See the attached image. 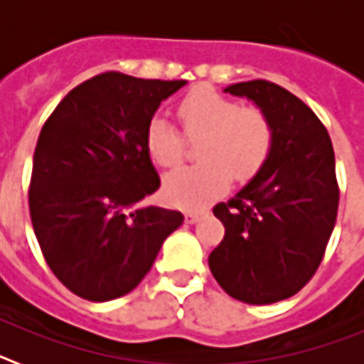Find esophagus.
I'll use <instances>...</instances> for the list:
<instances>
[{"label": "esophagus", "instance_id": "esophagus-1", "mask_svg": "<svg viewBox=\"0 0 364 364\" xmlns=\"http://www.w3.org/2000/svg\"><path fill=\"white\" fill-rule=\"evenodd\" d=\"M200 215L202 213H198V211H188V213H186V222H188V224H195V222L200 218Z\"/></svg>", "mask_w": 364, "mask_h": 364}]
</instances>
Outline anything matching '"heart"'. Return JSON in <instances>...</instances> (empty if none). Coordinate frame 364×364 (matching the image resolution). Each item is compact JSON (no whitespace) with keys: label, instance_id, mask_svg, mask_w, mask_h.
I'll return each mask as SVG.
<instances>
[{"label":"heart","instance_id":"b5f03b06","mask_svg":"<svg viewBox=\"0 0 364 364\" xmlns=\"http://www.w3.org/2000/svg\"><path fill=\"white\" fill-rule=\"evenodd\" d=\"M184 133L198 140L197 166L178 167L164 178V195L171 204L195 210L217 198L239 182L253 178L268 162L273 147V127L266 112L240 105L210 85H198L176 107ZM146 149L154 164L178 166L186 156V140L166 118L147 124Z\"/></svg>","mask_w":364,"mask_h":364}]
</instances>
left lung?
I'll use <instances>...</instances> for the list:
<instances>
[{"label": "left lung", "mask_w": 364, "mask_h": 364, "mask_svg": "<svg viewBox=\"0 0 364 364\" xmlns=\"http://www.w3.org/2000/svg\"><path fill=\"white\" fill-rule=\"evenodd\" d=\"M246 96L273 127L268 162L213 213L226 228L210 269L222 290L247 304L297 294L319 268L337 218L339 186L330 134L304 102L266 80L224 89Z\"/></svg>", "instance_id": "obj_1"}]
</instances>
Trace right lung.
Masks as SVG:
<instances>
[{"label":"right lung","instance_id":"1","mask_svg":"<svg viewBox=\"0 0 364 364\" xmlns=\"http://www.w3.org/2000/svg\"><path fill=\"white\" fill-rule=\"evenodd\" d=\"M186 80L104 73L74 87L45 122L28 208L53 273L73 294L104 302L146 277L180 211L140 202L160 188L146 129Z\"/></svg>","mask_w":364,"mask_h":364}]
</instances>
